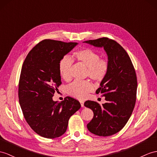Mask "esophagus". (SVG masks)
Masks as SVG:
<instances>
[{"label":"esophagus","mask_w":157,"mask_h":157,"mask_svg":"<svg viewBox=\"0 0 157 157\" xmlns=\"http://www.w3.org/2000/svg\"><path fill=\"white\" fill-rule=\"evenodd\" d=\"M80 103H81V105L82 107H83V106H84V101H80Z\"/></svg>","instance_id":"34e87169"}]
</instances>
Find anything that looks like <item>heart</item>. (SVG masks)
Returning a JSON list of instances; mask_svg holds the SVG:
<instances>
[{"label": "heart", "instance_id": "1", "mask_svg": "<svg viewBox=\"0 0 157 157\" xmlns=\"http://www.w3.org/2000/svg\"><path fill=\"white\" fill-rule=\"evenodd\" d=\"M74 55L78 62L88 67L86 75L93 81L101 82L107 75L109 69L108 60L101 59L99 53L94 50L90 48H82L75 51ZM72 64L73 60L68 56H63L59 63L60 75L66 81L72 78ZM93 89V86L89 81H75L67 86V93L72 97L84 99Z\"/></svg>", "mask_w": 157, "mask_h": 157}]
</instances>
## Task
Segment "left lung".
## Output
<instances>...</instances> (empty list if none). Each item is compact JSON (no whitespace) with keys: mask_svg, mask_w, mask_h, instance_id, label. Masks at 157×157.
Returning a JSON list of instances; mask_svg holds the SVG:
<instances>
[{"mask_svg":"<svg viewBox=\"0 0 157 157\" xmlns=\"http://www.w3.org/2000/svg\"><path fill=\"white\" fill-rule=\"evenodd\" d=\"M85 43L104 48L109 63L107 75L96 90L97 94L105 97L106 102L101 105L97 102L86 101L84 104L94 113L87 128L98 136L113 135L124 127L135 107L137 90L136 72L127 52L115 40L102 37Z\"/></svg>","mask_w":157,"mask_h":157,"instance_id":"1","label":"left lung"}]
</instances>
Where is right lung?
Instances as JSON below:
<instances>
[{"label":"right lung","mask_w":157,"mask_h":157,"mask_svg":"<svg viewBox=\"0 0 157 157\" xmlns=\"http://www.w3.org/2000/svg\"><path fill=\"white\" fill-rule=\"evenodd\" d=\"M77 43L45 39L33 47L22 64L18 99L26 121L38 135L47 139L66 132L70 117L81 108L76 99L67 97L52 100L61 85L59 63Z\"/></svg>","instance_id":"right-lung-1"}]
</instances>
